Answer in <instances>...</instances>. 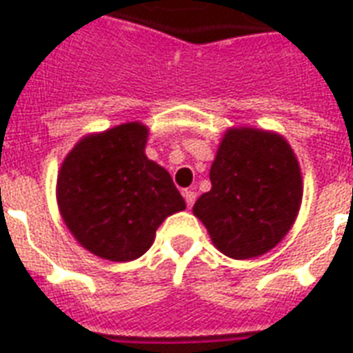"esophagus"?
Instances as JSON below:
<instances>
[{"instance_id": "obj_1", "label": "esophagus", "mask_w": 353, "mask_h": 353, "mask_svg": "<svg viewBox=\"0 0 353 353\" xmlns=\"http://www.w3.org/2000/svg\"><path fill=\"white\" fill-rule=\"evenodd\" d=\"M184 199H185V204H188V208H191L193 204H195V199H196V191L193 190H184Z\"/></svg>"}]
</instances>
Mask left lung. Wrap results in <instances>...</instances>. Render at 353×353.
<instances>
[{
    "mask_svg": "<svg viewBox=\"0 0 353 353\" xmlns=\"http://www.w3.org/2000/svg\"><path fill=\"white\" fill-rule=\"evenodd\" d=\"M210 180L212 190L199 196L193 214L228 258H258L293 228L304 185L296 154L281 134L228 128Z\"/></svg>",
    "mask_w": 353,
    "mask_h": 353,
    "instance_id": "8db88e82",
    "label": "left lung"
}]
</instances>
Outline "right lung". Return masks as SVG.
<instances>
[{
	"instance_id": "1",
	"label": "right lung",
	"mask_w": 353,
	"mask_h": 353,
	"mask_svg": "<svg viewBox=\"0 0 353 353\" xmlns=\"http://www.w3.org/2000/svg\"><path fill=\"white\" fill-rule=\"evenodd\" d=\"M149 128L139 121L79 139L59 169L64 225L88 252L132 261L151 248L158 226L185 210L171 174L149 160Z\"/></svg>"
}]
</instances>
